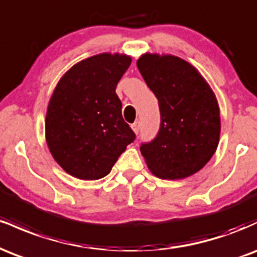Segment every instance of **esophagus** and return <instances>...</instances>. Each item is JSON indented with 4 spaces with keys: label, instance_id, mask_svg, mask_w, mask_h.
<instances>
[{
    "label": "esophagus",
    "instance_id": "obj_1",
    "mask_svg": "<svg viewBox=\"0 0 257 257\" xmlns=\"http://www.w3.org/2000/svg\"><path fill=\"white\" fill-rule=\"evenodd\" d=\"M140 125L141 124H140V122H139V120H137V122L133 123V124H132V129L134 131L135 134H138V133L140 132Z\"/></svg>",
    "mask_w": 257,
    "mask_h": 257
}]
</instances>
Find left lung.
<instances>
[{"mask_svg":"<svg viewBox=\"0 0 257 257\" xmlns=\"http://www.w3.org/2000/svg\"><path fill=\"white\" fill-rule=\"evenodd\" d=\"M138 69L158 100L159 131L140 147L147 167L161 179H184L199 172L216 151L220 108L214 91L187 61L146 54Z\"/></svg>","mask_w":257,"mask_h":257,"instance_id":"left-lung-1","label":"left lung"}]
</instances>
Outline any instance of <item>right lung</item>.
<instances>
[{
	"mask_svg": "<svg viewBox=\"0 0 257 257\" xmlns=\"http://www.w3.org/2000/svg\"><path fill=\"white\" fill-rule=\"evenodd\" d=\"M131 63L124 54L94 55L73 65L55 87L47 110L46 140L57 163L70 175L104 178L135 140L116 94Z\"/></svg>",
	"mask_w": 257,
	"mask_h": 257,
	"instance_id": "obj_1",
	"label": "right lung"
}]
</instances>
